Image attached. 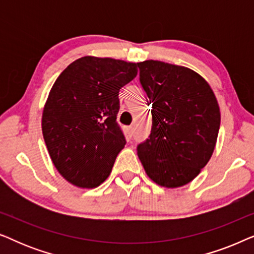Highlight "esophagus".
Masks as SVG:
<instances>
[{"instance_id":"1","label":"esophagus","mask_w":254,"mask_h":254,"mask_svg":"<svg viewBox=\"0 0 254 254\" xmlns=\"http://www.w3.org/2000/svg\"><path fill=\"white\" fill-rule=\"evenodd\" d=\"M127 134H128V136H129V137L133 136V134H134V127L133 126L127 127Z\"/></svg>"}]
</instances>
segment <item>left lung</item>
Here are the masks:
<instances>
[{"label": "left lung", "instance_id": "left-lung-1", "mask_svg": "<svg viewBox=\"0 0 254 254\" xmlns=\"http://www.w3.org/2000/svg\"><path fill=\"white\" fill-rule=\"evenodd\" d=\"M137 67L142 88L152 104L151 133L137 145L138 158L156 184L184 186L213 155L221 123L216 97L189 68L154 60Z\"/></svg>", "mask_w": 254, "mask_h": 254}]
</instances>
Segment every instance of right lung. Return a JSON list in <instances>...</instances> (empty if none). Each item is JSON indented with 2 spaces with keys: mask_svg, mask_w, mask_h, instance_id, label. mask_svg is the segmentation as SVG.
I'll return each mask as SVG.
<instances>
[{
  "mask_svg": "<svg viewBox=\"0 0 254 254\" xmlns=\"http://www.w3.org/2000/svg\"><path fill=\"white\" fill-rule=\"evenodd\" d=\"M136 75V64L84 57L55 81L41 126L53 164L72 185L93 189L110 176L126 144L117 121L119 91Z\"/></svg>",
  "mask_w": 254,
  "mask_h": 254,
  "instance_id": "right-lung-1",
  "label": "right lung"
}]
</instances>
